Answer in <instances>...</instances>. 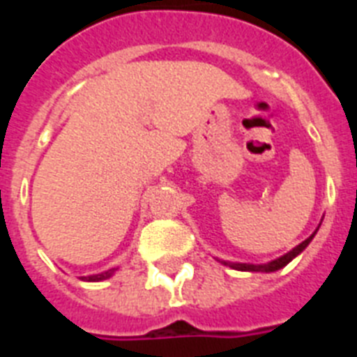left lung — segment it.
<instances>
[{
  "label": "left lung",
  "mask_w": 357,
  "mask_h": 357,
  "mask_svg": "<svg viewBox=\"0 0 357 357\" xmlns=\"http://www.w3.org/2000/svg\"><path fill=\"white\" fill-rule=\"evenodd\" d=\"M322 222V220H321ZM319 231V228L313 231V234L310 235V237L305 238V241H302V243L298 244V246H294L293 250H289L287 254H283L282 257H278V259H272L268 261V263H261V265H254V263H234V261H222V259H217L220 261L222 265L229 266V268H234V271H243V272H276L280 271V268H283L285 265H289L291 261L296 257V255H300L302 252H304L305 248H307V244L313 241V237H315V234Z\"/></svg>",
  "instance_id": "8db88e82"
}]
</instances>
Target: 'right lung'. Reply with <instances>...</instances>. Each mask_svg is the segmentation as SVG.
<instances>
[{
	"label": "right lung",
	"mask_w": 357,
	"mask_h": 357,
	"mask_svg": "<svg viewBox=\"0 0 357 357\" xmlns=\"http://www.w3.org/2000/svg\"><path fill=\"white\" fill-rule=\"evenodd\" d=\"M119 271V266H113V268H109V271L98 272V274H91V276H81L83 282H103V280H109L111 276H114Z\"/></svg>",
	"instance_id": "obj_1"
}]
</instances>
